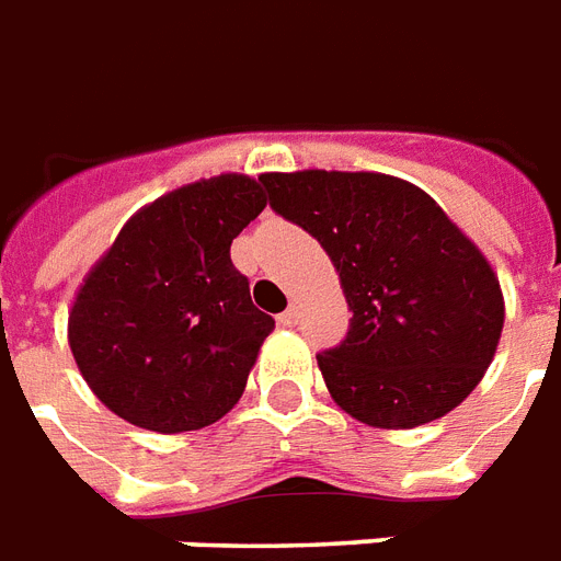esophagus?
Masks as SVG:
<instances>
[{
	"label": "esophagus",
	"mask_w": 561,
	"mask_h": 561,
	"mask_svg": "<svg viewBox=\"0 0 561 561\" xmlns=\"http://www.w3.org/2000/svg\"><path fill=\"white\" fill-rule=\"evenodd\" d=\"M299 323V311L297 308H288V311H285V314H279V325H297Z\"/></svg>",
	"instance_id": "esophagus-1"
}]
</instances>
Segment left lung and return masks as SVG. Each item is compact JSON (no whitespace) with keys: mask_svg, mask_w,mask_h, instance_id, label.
Segmentation results:
<instances>
[{"mask_svg":"<svg viewBox=\"0 0 561 561\" xmlns=\"http://www.w3.org/2000/svg\"><path fill=\"white\" fill-rule=\"evenodd\" d=\"M271 209L341 273L350 332L317 355L332 399L373 427L445 416L483 378L504 297L478 247L422 188L367 171L262 174Z\"/></svg>","mask_w":561,"mask_h":561,"instance_id":"left-lung-1","label":"left lung"}]
</instances>
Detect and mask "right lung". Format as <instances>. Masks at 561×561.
I'll use <instances>...</instances> for the list:
<instances>
[{"label":"right lung","mask_w":561,"mask_h":561,"mask_svg":"<svg viewBox=\"0 0 561 561\" xmlns=\"http://www.w3.org/2000/svg\"><path fill=\"white\" fill-rule=\"evenodd\" d=\"M264 206L262 180H201L136 211L92 267L69 314V346L116 416L180 434L241 399L273 317L253 306L229 247Z\"/></svg>","instance_id":"obj_1"}]
</instances>
